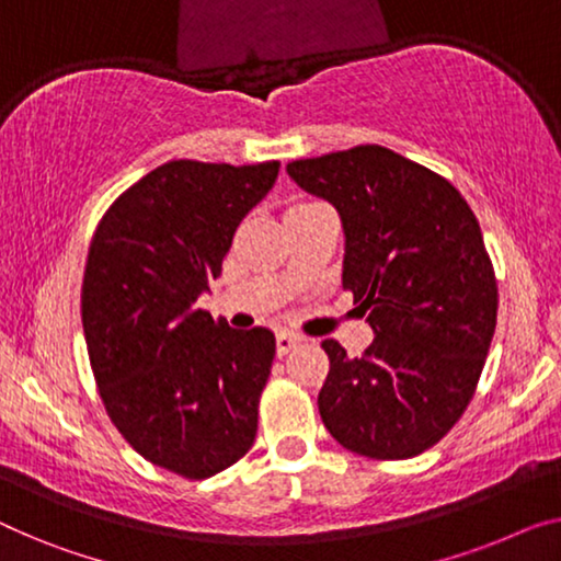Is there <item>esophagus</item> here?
Returning <instances> with one entry per match:
<instances>
[{
	"instance_id": "obj_1",
	"label": "esophagus",
	"mask_w": 561,
	"mask_h": 561,
	"mask_svg": "<svg viewBox=\"0 0 561 561\" xmlns=\"http://www.w3.org/2000/svg\"><path fill=\"white\" fill-rule=\"evenodd\" d=\"M299 342H302V337H299V334H295V332H289V330H279L277 332V353L279 355H287L289 350H295Z\"/></svg>"
}]
</instances>
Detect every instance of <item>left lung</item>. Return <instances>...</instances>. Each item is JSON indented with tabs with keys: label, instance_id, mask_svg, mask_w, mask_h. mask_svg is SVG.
I'll return each mask as SVG.
<instances>
[{
	"label": "left lung",
	"instance_id": "1",
	"mask_svg": "<svg viewBox=\"0 0 561 561\" xmlns=\"http://www.w3.org/2000/svg\"><path fill=\"white\" fill-rule=\"evenodd\" d=\"M287 173L340 211L342 287L375 332L360 357L322 342L324 428L378 461L423 454L471 403L496 330L499 284L479 219L454 183L382 146L302 158Z\"/></svg>",
	"mask_w": 561,
	"mask_h": 561
}]
</instances>
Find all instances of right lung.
Wrapping results in <instances>:
<instances>
[{
	"mask_svg": "<svg viewBox=\"0 0 561 561\" xmlns=\"http://www.w3.org/2000/svg\"><path fill=\"white\" fill-rule=\"evenodd\" d=\"M279 175L169 161L125 188L88 249L80 312L95 386L121 436L153 466L201 481L252 448L277 342L196 307L231 239Z\"/></svg>",
	"mask_w": 561,
	"mask_h": 561,
	"instance_id": "right-lung-1",
	"label": "right lung"
}]
</instances>
